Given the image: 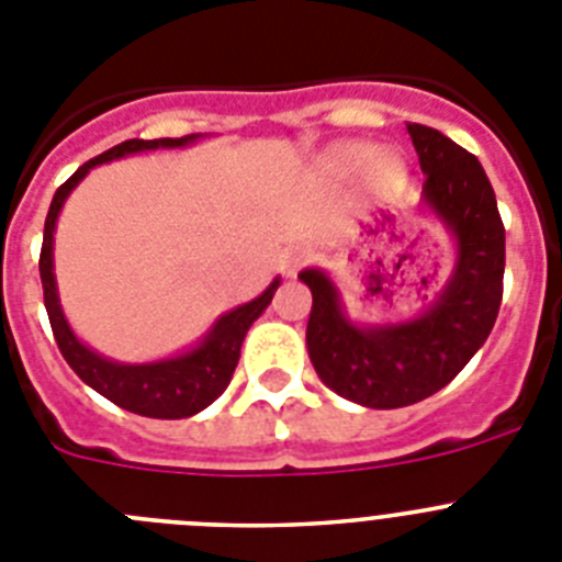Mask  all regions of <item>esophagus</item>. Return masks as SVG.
Wrapping results in <instances>:
<instances>
[{"instance_id": "esophagus-1", "label": "esophagus", "mask_w": 562, "mask_h": 562, "mask_svg": "<svg viewBox=\"0 0 562 562\" xmlns=\"http://www.w3.org/2000/svg\"><path fill=\"white\" fill-rule=\"evenodd\" d=\"M306 261H310V250H306V247H290V250L281 256V272L292 278Z\"/></svg>"}]
</instances>
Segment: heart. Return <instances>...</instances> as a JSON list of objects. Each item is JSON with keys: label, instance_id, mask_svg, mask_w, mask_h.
I'll return each mask as SVG.
<instances>
[{"label": "heart", "instance_id": "heart-1", "mask_svg": "<svg viewBox=\"0 0 562 562\" xmlns=\"http://www.w3.org/2000/svg\"><path fill=\"white\" fill-rule=\"evenodd\" d=\"M376 157L374 146H366V143H349V146H340L331 151L329 162L337 171H362L366 166H371ZM376 173L382 180H396L402 173V162L396 157H380L376 160Z\"/></svg>", "mask_w": 562, "mask_h": 562}]
</instances>
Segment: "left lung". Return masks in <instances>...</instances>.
<instances>
[{
	"mask_svg": "<svg viewBox=\"0 0 562 562\" xmlns=\"http://www.w3.org/2000/svg\"><path fill=\"white\" fill-rule=\"evenodd\" d=\"M425 173L422 202L456 238V270L434 306L400 324L357 326L324 270H304L312 290L306 349L335 394L366 408H405L441 391L484 346L504 295V222L484 168L467 148L408 123Z\"/></svg>",
	"mask_w": 562,
	"mask_h": 562,
	"instance_id": "1",
	"label": "left lung"
}]
</instances>
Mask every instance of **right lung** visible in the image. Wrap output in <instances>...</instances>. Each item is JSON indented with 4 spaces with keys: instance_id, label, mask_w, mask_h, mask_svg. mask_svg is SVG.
Segmentation results:
<instances>
[{
    "instance_id": "right-lung-1",
    "label": "right lung",
    "mask_w": 562,
    "mask_h": 562,
    "mask_svg": "<svg viewBox=\"0 0 562 562\" xmlns=\"http://www.w3.org/2000/svg\"><path fill=\"white\" fill-rule=\"evenodd\" d=\"M193 140H196V134H188V137H160V140H126L121 146L98 154L95 160L83 162L58 188L53 202H49L47 222H44L42 258H38L44 306H47L49 326H53V335H56L58 349H61L64 360L69 362V369L76 371L89 389H95L98 394L106 396L114 405H121L123 411L151 416V419H186V416L200 414L202 408H207L227 389V382H231L233 371H236L247 329L270 306L281 278H276L261 295L252 297L250 304H241L227 312V315H222L211 326L205 340H200L196 349L157 362H114L92 351L89 346H83L72 335V329H69L61 304H58L56 276H53V233H56V220L64 202L72 193V188L87 177L89 168L117 160V157H126V154L151 151V148H180Z\"/></svg>"
}]
</instances>
